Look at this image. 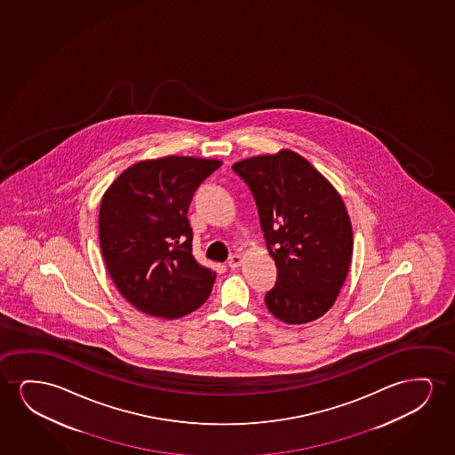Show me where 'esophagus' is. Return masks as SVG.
<instances>
[{"mask_svg":"<svg viewBox=\"0 0 455 455\" xmlns=\"http://www.w3.org/2000/svg\"><path fill=\"white\" fill-rule=\"evenodd\" d=\"M243 256L233 255L230 258V261H228V266H230L231 268H237V267H241V266H243Z\"/></svg>","mask_w":455,"mask_h":455,"instance_id":"1","label":"esophagus"}]
</instances>
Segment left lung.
<instances>
[{
	"label": "left lung",
	"instance_id": "obj_1",
	"mask_svg": "<svg viewBox=\"0 0 455 455\" xmlns=\"http://www.w3.org/2000/svg\"><path fill=\"white\" fill-rule=\"evenodd\" d=\"M255 196L268 255L278 270L266 305L287 324L314 322L336 303L353 256L342 196L291 149L233 164Z\"/></svg>",
	"mask_w": 455,
	"mask_h": 455
}]
</instances>
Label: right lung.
Here are the masks:
<instances>
[{
	"label": "right lung",
	"mask_w": 455,
	"mask_h": 455,
	"mask_svg": "<svg viewBox=\"0 0 455 455\" xmlns=\"http://www.w3.org/2000/svg\"><path fill=\"white\" fill-rule=\"evenodd\" d=\"M216 158L141 160L107 188L100 205V251L119 292L152 317H185L205 303L216 272L196 261L188 208Z\"/></svg>",
	"instance_id": "right-lung-1"
}]
</instances>
